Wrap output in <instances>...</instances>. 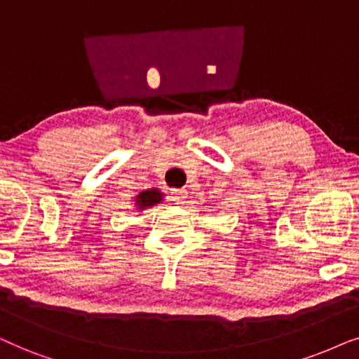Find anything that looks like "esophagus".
Masks as SVG:
<instances>
[{"label": "esophagus", "instance_id": "esophagus-1", "mask_svg": "<svg viewBox=\"0 0 359 359\" xmlns=\"http://www.w3.org/2000/svg\"><path fill=\"white\" fill-rule=\"evenodd\" d=\"M172 198L175 200V202H184L185 198H187V190L185 189H172Z\"/></svg>", "mask_w": 359, "mask_h": 359}]
</instances>
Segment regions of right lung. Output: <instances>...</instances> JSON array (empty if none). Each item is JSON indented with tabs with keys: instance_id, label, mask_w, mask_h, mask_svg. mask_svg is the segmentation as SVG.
Returning a JSON list of instances; mask_svg holds the SVG:
<instances>
[{
	"instance_id": "right-lung-1",
	"label": "right lung",
	"mask_w": 359,
	"mask_h": 359,
	"mask_svg": "<svg viewBox=\"0 0 359 359\" xmlns=\"http://www.w3.org/2000/svg\"><path fill=\"white\" fill-rule=\"evenodd\" d=\"M162 202V194L157 189H151V190H144L136 197V207L137 210H144L149 208L152 205Z\"/></svg>"
}]
</instances>
